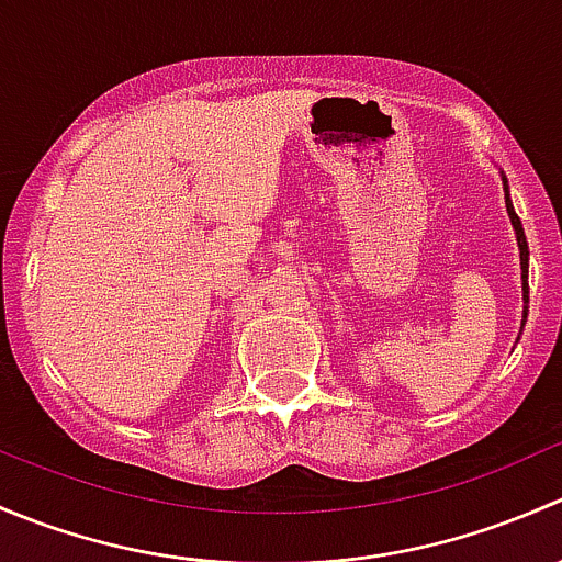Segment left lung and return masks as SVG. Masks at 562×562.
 <instances>
[{
    "instance_id": "left-lung-1",
    "label": "left lung",
    "mask_w": 562,
    "mask_h": 562,
    "mask_svg": "<svg viewBox=\"0 0 562 562\" xmlns=\"http://www.w3.org/2000/svg\"><path fill=\"white\" fill-rule=\"evenodd\" d=\"M501 179H503V192H506V212H508V220H512V225H514V234H517V247H519V266H522V302H525V307H522V326H525V321H527V260H530V249H527V239H525V228H522V220L517 217V212H514V203H512V198H508V179H506V173L501 171Z\"/></svg>"
}]
</instances>
